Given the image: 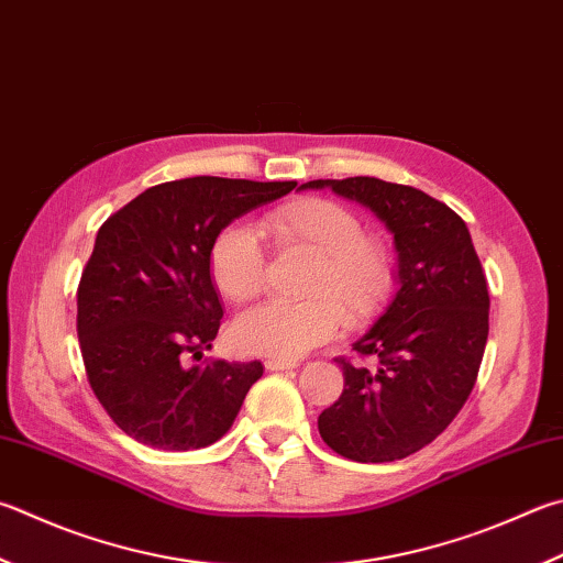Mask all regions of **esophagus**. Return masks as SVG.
Instances as JSON below:
<instances>
[{
  "instance_id": "obj_1",
  "label": "esophagus",
  "mask_w": 563,
  "mask_h": 563,
  "mask_svg": "<svg viewBox=\"0 0 563 563\" xmlns=\"http://www.w3.org/2000/svg\"><path fill=\"white\" fill-rule=\"evenodd\" d=\"M298 362H288V360H265V369L268 372H285V369H295Z\"/></svg>"
}]
</instances>
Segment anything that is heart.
<instances>
[{"label": "heart", "instance_id": "1", "mask_svg": "<svg viewBox=\"0 0 563 563\" xmlns=\"http://www.w3.org/2000/svg\"><path fill=\"white\" fill-rule=\"evenodd\" d=\"M261 231L278 253H308L300 302H265L233 322V344L246 354L298 360L340 334L350 322L369 324L388 310L398 288L394 249L382 236L364 233L360 213L344 203L305 197L268 211ZM213 288L229 302L258 298L268 280L258 233L229 223L209 246Z\"/></svg>", "mask_w": 563, "mask_h": 563}]
</instances>
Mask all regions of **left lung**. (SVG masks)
<instances>
[{"label": "left lung", "instance_id": "left-lung-1", "mask_svg": "<svg viewBox=\"0 0 563 563\" xmlns=\"http://www.w3.org/2000/svg\"><path fill=\"white\" fill-rule=\"evenodd\" d=\"M360 201L394 233L398 288L362 340L376 369L342 364L344 391L317 418L322 441L356 463H391L435 441L467 401L489 332V295L465 221L426 191L376 177L314 179Z\"/></svg>", "mask_w": 563, "mask_h": 563}]
</instances>
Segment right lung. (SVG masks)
Here are the masks:
<instances>
[{
  "instance_id": "obj_1",
  "label": "right lung",
  "mask_w": 563,
  "mask_h": 563,
  "mask_svg": "<svg viewBox=\"0 0 563 563\" xmlns=\"http://www.w3.org/2000/svg\"><path fill=\"white\" fill-rule=\"evenodd\" d=\"M298 181L189 177L150 187L100 227L78 285V342L100 406L137 443L194 451L236 421L261 362L189 366L211 350L221 302L217 233Z\"/></svg>"
}]
</instances>
